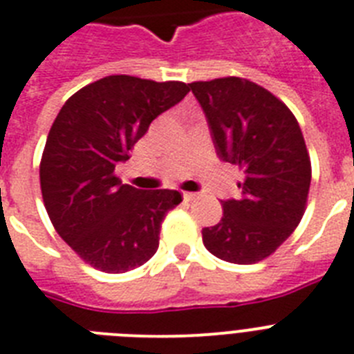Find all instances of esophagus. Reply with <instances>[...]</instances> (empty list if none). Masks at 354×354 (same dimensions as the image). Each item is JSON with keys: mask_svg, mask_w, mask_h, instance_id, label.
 I'll list each match as a JSON object with an SVG mask.
<instances>
[{"mask_svg": "<svg viewBox=\"0 0 354 354\" xmlns=\"http://www.w3.org/2000/svg\"><path fill=\"white\" fill-rule=\"evenodd\" d=\"M183 198H185L187 202H192V200L200 198V194H198V192H183Z\"/></svg>", "mask_w": 354, "mask_h": 354, "instance_id": "34e87169", "label": "esophagus"}]
</instances>
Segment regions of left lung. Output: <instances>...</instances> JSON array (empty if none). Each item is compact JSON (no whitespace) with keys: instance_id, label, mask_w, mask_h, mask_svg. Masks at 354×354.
<instances>
[{"instance_id":"obj_1","label":"left lung","mask_w":354,"mask_h":354,"mask_svg":"<svg viewBox=\"0 0 354 354\" xmlns=\"http://www.w3.org/2000/svg\"><path fill=\"white\" fill-rule=\"evenodd\" d=\"M202 105L218 156L242 171L240 198L222 202L220 223L202 231L220 260L249 266L277 251L300 223L311 160L286 103L245 77L189 83Z\"/></svg>"}]
</instances>
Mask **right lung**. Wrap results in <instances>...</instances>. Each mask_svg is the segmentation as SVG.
<instances>
[{
    "mask_svg": "<svg viewBox=\"0 0 354 354\" xmlns=\"http://www.w3.org/2000/svg\"><path fill=\"white\" fill-rule=\"evenodd\" d=\"M189 91L183 82L116 74L80 88L57 112L39 163L43 203L57 234L94 269L118 274L154 257L182 194L123 185L116 165Z\"/></svg>",
    "mask_w": 354,
    "mask_h": 354,
    "instance_id": "obj_1",
    "label": "right lung"
}]
</instances>
